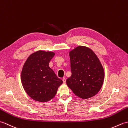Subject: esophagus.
<instances>
[{"label": "esophagus", "instance_id": "esophagus-1", "mask_svg": "<svg viewBox=\"0 0 128 128\" xmlns=\"http://www.w3.org/2000/svg\"><path fill=\"white\" fill-rule=\"evenodd\" d=\"M62 81H63V83H66V78H62Z\"/></svg>", "mask_w": 128, "mask_h": 128}]
</instances>
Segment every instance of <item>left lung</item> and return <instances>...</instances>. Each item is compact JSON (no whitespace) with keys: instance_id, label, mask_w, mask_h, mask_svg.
I'll return each mask as SVG.
<instances>
[{"instance_id":"1","label":"left lung","mask_w":128,"mask_h":128,"mask_svg":"<svg viewBox=\"0 0 128 128\" xmlns=\"http://www.w3.org/2000/svg\"><path fill=\"white\" fill-rule=\"evenodd\" d=\"M72 75L66 81L68 86L82 99L95 96L101 88L104 69L93 50L78 46L69 52Z\"/></svg>"}]
</instances>
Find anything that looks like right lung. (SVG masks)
Segmentation results:
<instances>
[{
    "instance_id": "obj_1",
    "label": "right lung",
    "mask_w": 128,
    "mask_h": 128,
    "mask_svg": "<svg viewBox=\"0 0 128 128\" xmlns=\"http://www.w3.org/2000/svg\"><path fill=\"white\" fill-rule=\"evenodd\" d=\"M54 55L53 52L38 50L28 57L23 66L21 75L22 86L27 94L36 101L51 100L62 84L49 66Z\"/></svg>"
}]
</instances>
